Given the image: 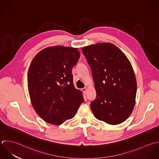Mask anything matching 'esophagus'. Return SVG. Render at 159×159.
<instances>
[{
  "label": "esophagus",
  "instance_id": "obj_1",
  "mask_svg": "<svg viewBox=\"0 0 159 159\" xmlns=\"http://www.w3.org/2000/svg\"><path fill=\"white\" fill-rule=\"evenodd\" d=\"M82 92H83V93L84 94H86L87 93V87H84V88H83L82 89Z\"/></svg>",
  "mask_w": 159,
  "mask_h": 159
}]
</instances>
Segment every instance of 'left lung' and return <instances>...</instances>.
I'll list each match as a JSON object with an SVG mask.
<instances>
[{"instance_id": "1", "label": "left lung", "mask_w": 159, "mask_h": 159, "mask_svg": "<svg viewBox=\"0 0 159 159\" xmlns=\"http://www.w3.org/2000/svg\"><path fill=\"white\" fill-rule=\"evenodd\" d=\"M82 51L91 68L97 92L90 103L95 117L112 125L124 122L134 109L137 91L129 61L111 43L92 44Z\"/></svg>"}]
</instances>
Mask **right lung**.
<instances>
[{
  "label": "right lung",
  "mask_w": 159,
  "mask_h": 159,
  "mask_svg": "<svg viewBox=\"0 0 159 159\" xmlns=\"http://www.w3.org/2000/svg\"><path fill=\"white\" fill-rule=\"evenodd\" d=\"M79 57L77 48L56 46L41 50L31 62L28 88L31 104L48 123L60 125L74 118L84 102L72 74Z\"/></svg>",
  "instance_id": "right-lung-1"
}]
</instances>
